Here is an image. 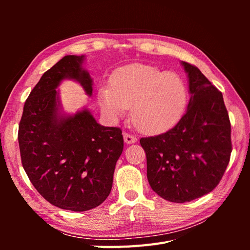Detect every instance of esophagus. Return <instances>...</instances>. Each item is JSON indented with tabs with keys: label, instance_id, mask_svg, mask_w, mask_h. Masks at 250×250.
I'll return each mask as SVG.
<instances>
[{
	"label": "esophagus",
	"instance_id": "esophagus-1",
	"mask_svg": "<svg viewBox=\"0 0 250 250\" xmlns=\"http://www.w3.org/2000/svg\"><path fill=\"white\" fill-rule=\"evenodd\" d=\"M124 135V141L126 144H132V143H135L138 141V139L134 137V135L130 134V133H127V132H124L123 133Z\"/></svg>",
	"mask_w": 250,
	"mask_h": 250
}]
</instances>
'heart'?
Listing matches in <instances>:
<instances>
[{"instance_id": "1", "label": "heart", "mask_w": 250, "mask_h": 250, "mask_svg": "<svg viewBox=\"0 0 250 250\" xmlns=\"http://www.w3.org/2000/svg\"><path fill=\"white\" fill-rule=\"evenodd\" d=\"M187 98V87L178 75L144 63L119 67L111 75L110 86L102 85L98 92L107 116L119 119L131 105L133 124L150 134L175 124L186 108Z\"/></svg>"}]
</instances>
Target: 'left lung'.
Returning a JSON list of instances; mask_svg holds the SVG:
<instances>
[{
	"mask_svg": "<svg viewBox=\"0 0 250 250\" xmlns=\"http://www.w3.org/2000/svg\"><path fill=\"white\" fill-rule=\"evenodd\" d=\"M183 65L191 94L186 113L167 132L140 140L150 187L176 203L213 191L231 153L230 121L222 93L197 66L185 62Z\"/></svg>",
	"mask_w": 250,
	"mask_h": 250,
	"instance_id": "left-lung-1",
	"label": "left lung"
}]
</instances>
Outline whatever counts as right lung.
<instances>
[{"label":"right lung","instance_id":"right-lung-1","mask_svg":"<svg viewBox=\"0 0 250 250\" xmlns=\"http://www.w3.org/2000/svg\"><path fill=\"white\" fill-rule=\"evenodd\" d=\"M84 56L66 55L44 73L24 105L19 126L22 168L42 197L62 209L84 211L108 197L124 141L119 127H105L87 109L58 113L56 87L78 81L92 95Z\"/></svg>","mask_w":250,"mask_h":250}]
</instances>
